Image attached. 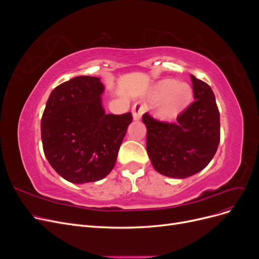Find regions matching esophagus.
<instances>
[{
  "mask_svg": "<svg viewBox=\"0 0 259 259\" xmlns=\"http://www.w3.org/2000/svg\"><path fill=\"white\" fill-rule=\"evenodd\" d=\"M146 105L144 103H140V101H138V103H136L134 106H133V109H132V112H133V116H134V120H139L140 117H142L143 113L146 111Z\"/></svg>",
  "mask_w": 259,
  "mask_h": 259,
  "instance_id": "obj_1",
  "label": "esophagus"
}]
</instances>
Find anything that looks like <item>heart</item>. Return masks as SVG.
<instances>
[{
	"label": "heart",
	"instance_id": "b5f03b06",
	"mask_svg": "<svg viewBox=\"0 0 259 259\" xmlns=\"http://www.w3.org/2000/svg\"><path fill=\"white\" fill-rule=\"evenodd\" d=\"M155 99H162L158 114L162 119H171L176 116L189 104L191 90L185 83H176L174 80L160 82L153 92Z\"/></svg>",
	"mask_w": 259,
	"mask_h": 259
}]
</instances>
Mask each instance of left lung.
Instances as JSON below:
<instances>
[{
    "instance_id": "1",
    "label": "left lung",
    "mask_w": 259,
    "mask_h": 259,
    "mask_svg": "<svg viewBox=\"0 0 259 259\" xmlns=\"http://www.w3.org/2000/svg\"><path fill=\"white\" fill-rule=\"evenodd\" d=\"M191 76L194 100L175 122L143 115L147 152L160 174L186 178L202 170L214 158L221 142V119L210 86Z\"/></svg>"
}]
</instances>
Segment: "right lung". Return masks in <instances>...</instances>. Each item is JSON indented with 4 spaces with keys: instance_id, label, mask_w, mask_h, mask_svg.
<instances>
[{
    "instance_id": "right-lung-1",
    "label": "right lung",
    "mask_w": 259,
    "mask_h": 259,
    "mask_svg": "<svg viewBox=\"0 0 259 259\" xmlns=\"http://www.w3.org/2000/svg\"><path fill=\"white\" fill-rule=\"evenodd\" d=\"M95 76L80 75L55 88L41 120L43 150L52 167L73 184L106 177L119 153L131 112L106 114Z\"/></svg>"
}]
</instances>
